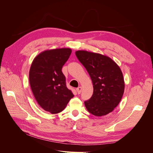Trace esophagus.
I'll list each match as a JSON object with an SVG mask.
<instances>
[{
  "label": "esophagus",
  "mask_w": 153,
  "mask_h": 153,
  "mask_svg": "<svg viewBox=\"0 0 153 153\" xmlns=\"http://www.w3.org/2000/svg\"><path fill=\"white\" fill-rule=\"evenodd\" d=\"M76 91H77V93H78V94H80L81 93V92H82V87H78V88H76Z\"/></svg>",
  "instance_id": "obj_1"
}]
</instances>
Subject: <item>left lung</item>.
I'll list each match as a JSON object with an SVG mask.
<instances>
[{
	"label": "left lung",
	"mask_w": 153,
	"mask_h": 153,
	"mask_svg": "<svg viewBox=\"0 0 153 153\" xmlns=\"http://www.w3.org/2000/svg\"><path fill=\"white\" fill-rule=\"evenodd\" d=\"M76 56L89 73L93 94L84 101L87 110L96 116L112 112L121 100L124 90L121 69L112 59L100 53L78 50Z\"/></svg>",
	"instance_id": "left-lung-1"
}]
</instances>
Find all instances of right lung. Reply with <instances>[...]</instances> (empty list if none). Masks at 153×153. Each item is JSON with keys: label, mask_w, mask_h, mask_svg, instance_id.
Listing matches in <instances>:
<instances>
[{"label": "right lung", "mask_w": 153, "mask_h": 153, "mask_svg": "<svg viewBox=\"0 0 153 153\" xmlns=\"http://www.w3.org/2000/svg\"><path fill=\"white\" fill-rule=\"evenodd\" d=\"M71 53L70 48L46 50L36 56L29 71V82L39 106L51 114L62 112L74 96L62 72Z\"/></svg>", "instance_id": "right-lung-1"}]
</instances>
